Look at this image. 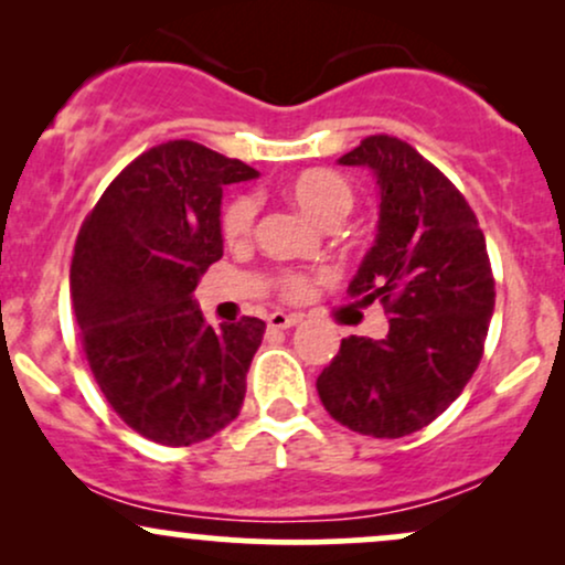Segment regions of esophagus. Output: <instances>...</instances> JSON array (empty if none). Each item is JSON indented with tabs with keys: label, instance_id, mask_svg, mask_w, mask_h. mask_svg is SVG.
<instances>
[{
	"label": "esophagus",
	"instance_id": "34e87169",
	"mask_svg": "<svg viewBox=\"0 0 565 565\" xmlns=\"http://www.w3.org/2000/svg\"><path fill=\"white\" fill-rule=\"evenodd\" d=\"M300 323V316L297 313H281V310H276V313L268 316V327L270 329H291Z\"/></svg>",
	"mask_w": 565,
	"mask_h": 565
}]
</instances>
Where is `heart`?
<instances>
[{
    "label": "heart",
    "mask_w": 565,
    "mask_h": 565,
    "mask_svg": "<svg viewBox=\"0 0 565 565\" xmlns=\"http://www.w3.org/2000/svg\"><path fill=\"white\" fill-rule=\"evenodd\" d=\"M284 193L302 215H308L313 223L337 225L342 217L353 210V188L342 174L332 170H305L287 180ZM257 220V201L255 196L233 199L223 212V236L225 242L238 246L249 242ZM310 284L305 276L289 274L281 278V295L287 300H302L308 295Z\"/></svg>",
    "instance_id": "obj_1"
}]
</instances>
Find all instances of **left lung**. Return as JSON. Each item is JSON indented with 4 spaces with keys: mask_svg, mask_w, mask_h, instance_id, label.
<instances>
[{
    "mask_svg": "<svg viewBox=\"0 0 565 565\" xmlns=\"http://www.w3.org/2000/svg\"><path fill=\"white\" fill-rule=\"evenodd\" d=\"M337 161L377 183V236L348 291L382 302L391 329L342 340L316 391L340 425L401 438L444 414L478 369L494 276L470 204L408 142L372 135Z\"/></svg>",
    "mask_w": 565,
    "mask_h": 565,
    "instance_id": "1",
    "label": "left lung"
}]
</instances>
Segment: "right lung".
<instances>
[{
    "instance_id": "add662e5",
    "label": "right lung",
    "mask_w": 565,
    "mask_h": 565,
    "mask_svg": "<svg viewBox=\"0 0 565 565\" xmlns=\"http://www.w3.org/2000/svg\"><path fill=\"white\" fill-rule=\"evenodd\" d=\"M257 170L193 140L138 157L84 220L71 297L97 387L161 446L206 440L238 417L265 321L212 329L193 289L223 257V185Z\"/></svg>"
}]
</instances>
